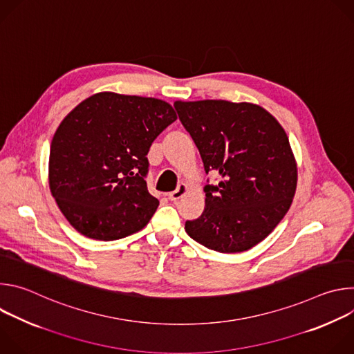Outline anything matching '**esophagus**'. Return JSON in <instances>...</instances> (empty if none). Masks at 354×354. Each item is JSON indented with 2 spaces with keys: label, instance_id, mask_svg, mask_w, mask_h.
I'll return each mask as SVG.
<instances>
[{
  "label": "esophagus",
  "instance_id": "34e87169",
  "mask_svg": "<svg viewBox=\"0 0 354 354\" xmlns=\"http://www.w3.org/2000/svg\"><path fill=\"white\" fill-rule=\"evenodd\" d=\"M187 192H189V186H187L186 183H180V185L178 186V189H176V190H174V192H169V193H168V197H169L171 200L176 201V200L182 198Z\"/></svg>",
  "mask_w": 354,
  "mask_h": 354
}]
</instances>
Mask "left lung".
I'll return each mask as SVG.
<instances>
[{
    "label": "left lung",
    "instance_id": "obj_1",
    "mask_svg": "<svg viewBox=\"0 0 354 354\" xmlns=\"http://www.w3.org/2000/svg\"><path fill=\"white\" fill-rule=\"evenodd\" d=\"M209 174L206 207L185 231L221 254H238L262 242L288 212L297 189V161L281 124L266 109L230 100H176Z\"/></svg>",
    "mask_w": 354,
    "mask_h": 354
}]
</instances>
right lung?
<instances>
[{
	"label": "right lung",
	"instance_id": "right-lung-1",
	"mask_svg": "<svg viewBox=\"0 0 354 354\" xmlns=\"http://www.w3.org/2000/svg\"><path fill=\"white\" fill-rule=\"evenodd\" d=\"M178 119L157 97L97 92L57 127L48 157V186L82 235L115 241L142 230L160 201L147 189L151 144Z\"/></svg>",
	"mask_w": 354,
	"mask_h": 354
}]
</instances>
